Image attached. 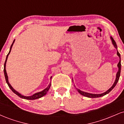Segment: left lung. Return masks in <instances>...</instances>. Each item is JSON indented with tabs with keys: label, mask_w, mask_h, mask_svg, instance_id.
<instances>
[{
	"label": "left lung",
	"mask_w": 124,
	"mask_h": 124,
	"mask_svg": "<svg viewBox=\"0 0 124 124\" xmlns=\"http://www.w3.org/2000/svg\"><path fill=\"white\" fill-rule=\"evenodd\" d=\"M110 39H111V40L112 45H114V47L116 49V50H117V45H116V41H114V39H113V38H112V37H110ZM116 54H117V55L119 56V61L118 63V65H117L118 68V70L117 73H116V80H115L114 83L113 85H112V86L111 87L109 88V89L108 90H107L106 92H104V93H101V94H92V93H87V92H83V91L80 90V89H77V88L76 87V89H77V90H78V92H79V93H80V94H82V96L87 97H89V98L100 97L104 96H105V95H106L107 94L109 93V92H110L115 87V86H116V83H117V82H118V80H119V76H120L121 69V55H120V54H119V52H118V50H117V53H116ZM72 80H73V79H72ZM74 86H75V85H74Z\"/></svg>",
	"instance_id": "1"
}]
</instances>
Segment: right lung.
<instances>
[{
  "instance_id": "1",
  "label": "right lung",
  "mask_w": 124,
  "mask_h": 124,
  "mask_svg": "<svg viewBox=\"0 0 124 124\" xmlns=\"http://www.w3.org/2000/svg\"><path fill=\"white\" fill-rule=\"evenodd\" d=\"M15 39L13 41V42L12 45H11L10 48L9 52H8V55H7L6 59L5 64H4V74H5V79H6V83L8 85V87H9L10 89L12 90V92H13L14 93H15L16 95H17L18 97H20L21 98V99H26V100H35V99H39V98L42 97V96H45V95L46 94V93H47L48 91L49 90V88H50V87H51V82H50V83H49V85H48V87L46 88V89H45L44 90H43L41 91V92H38V93H36L34 94L33 95H32V96H23V95L21 94L20 93H19L18 92H17V91L16 90L14 89L13 87L11 86V85L9 83V82H8V74H7L6 70V62H7V60H8V55H9V54H10V53L11 49H12L13 45V44H14V42H15ZM51 78H52V76L51 77V78H50L51 79Z\"/></svg>"
}]
</instances>
